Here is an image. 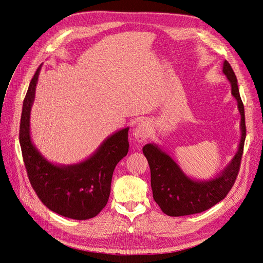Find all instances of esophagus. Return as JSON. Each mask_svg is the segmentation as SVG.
Instances as JSON below:
<instances>
[{
	"mask_svg": "<svg viewBox=\"0 0 263 263\" xmlns=\"http://www.w3.org/2000/svg\"><path fill=\"white\" fill-rule=\"evenodd\" d=\"M151 127H153V125H151V122L148 121V119L139 122L136 125V127H135L134 136L140 144H142V142H145L148 139L151 132Z\"/></svg>",
	"mask_w": 263,
	"mask_h": 263,
	"instance_id": "1",
	"label": "esophagus"
}]
</instances>
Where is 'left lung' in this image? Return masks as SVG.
Returning <instances> with one entry per match:
<instances>
[{
    "label": "left lung",
    "instance_id": "8db88e82",
    "mask_svg": "<svg viewBox=\"0 0 263 263\" xmlns=\"http://www.w3.org/2000/svg\"><path fill=\"white\" fill-rule=\"evenodd\" d=\"M222 73L230 83L232 95L237 101L241 132L236 154L224 169L210 179H193L184 173L176 160L155 142L147 144L142 148L150 166L154 200L169 216H186L211 209L227 195L236 181L246 139L245 108L237 78L226 60L222 65Z\"/></svg>",
    "mask_w": 263,
    "mask_h": 263
}]
</instances>
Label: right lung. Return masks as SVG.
<instances>
[{
    "label": "right lung",
    "mask_w": 263,
    "mask_h": 263,
    "mask_svg": "<svg viewBox=\"0 0 263 263\" xmlns=\"http://www.w3.org/2000/svg\"><path fill=\"white\" fill-rule=\"evenodd\" d=\"M42 66L29 83L23 102L20 144L30 184L50 211L68 218L85 220L104 209L116 164L128 153L129 127L119 129L103 140L84 160L58 164L45 158L31 140L30 112Z\"/></svg>",
    "instance_id": "right-lung-1"
}]
</instances>
